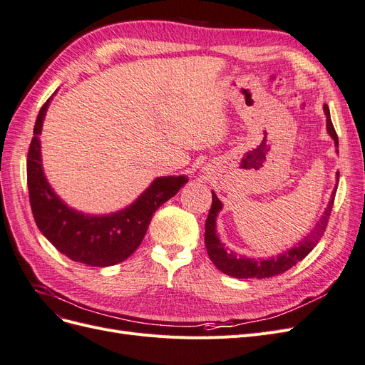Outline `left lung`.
I'll return each mask as SVG.
<instances>
[{
	"label": "left lung",
	"mask_w": 365,
	"mask_h": 365,
	"mask_svg": "<svg viewBox=\"0 0 365 365\" xmlns=\"http://www.w3.org/2000/svg\"><path fill=\"white\" fill-rule=\"evenodd\" d=\"M323 108L326 114L327 132L329 135L334 138L335 146H338V135L332 125V120H330V111L327 105H324ZM338 178H339V173H336V181ZM335 193H336V185L332 192V196H330V201L324 210L323 216L319 217L314 231L307 237H304L303 240L298 242L295 247L283 251L275 257L272 256L269 259H251V257L239 256V254H236L235 251H230L216 235V219L220 210H222V202L219 201L216 193L212 192L213 202L205 220V248H207L210 260L215 263V267L219 271H222L224 274L231 275V277H236V279H267V277H272V275H279L284 271H288L289 268L294 267V264L303 260L307 254L315 248L318 240L322 239L329 222L330 212H332Z\"/></svg>",
	"instance_id": "obj_1"
}]
</instances>
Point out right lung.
<instances>
[{
    "instance_id": "1",
    "label": "right lung",
    "mask_w": 365,
    "mask_h": 365,
    "mask_svg": "<svg viewBox=\"0 0 365 365\" xmlns=\"http://www.w3.org/2000/svg\"><path fill=\"white\" fill-rule=\"evenodd\" d=\"M51 97L38 114L27 155L31 213L41 233L68 259L90 267H113L126 260L145 237L153 213L189 181L184 175L158 176L130 205L109 215H86L54 193L42 168L41 140Z\"/></svg>"
}]
</instances>
